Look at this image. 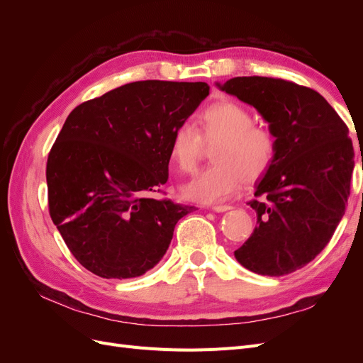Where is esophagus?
Returning <instances> with one entry per match:
<instances>
[{"instance_id":"obj_1","label":"esophagus","mask_w":363,"mask_h":363,"mask_svg":"<svg viewBox=\"0 0 363 363\" xmlns=\"http://www.w3.org/2000/svg\"><path fill=\"white\" fill-rule=\"evenodd\" d=\"M232 206H227V204H219V206H212V211L213 212H218V213H223V212H227V211H232Z\"/></svg>"}]
</instances>
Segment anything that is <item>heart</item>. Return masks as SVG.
<instances>
[{
    "mask_svg": "<svg viewBox=\"0 0 363 363\" xmlns=\"http://www.w3.org/2000/svg\"><path fill=\"white\" fill-rule=\"evenodd\" d=\"M199 128L183 123L172 131L169 157L182 172H194L203 157L204 143L219 144L212 152L211 167L183 186L186 200L204 204L221 203L236 195L245 180L256 182L276 162L277 138L257 127L248 108L235 101L208 106L199 118Z\"/></svg>",
    "mask_w": 363,
    "mask_h": 363,
    "instance_id": "heart-1",
    "label": "heart"
}]
</instances>
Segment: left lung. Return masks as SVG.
<instances>
[{
  "mask_svg": "<svg viewBox=\"0 0 363 363\" xmlns=\"http://www.w3.org/2000/svg\"><path fill=\"white\" fill-rule=\"evenodd\" d=\"M219 89L252 106L277 138V156L248 204L257 227L235 257L260 276L306 267L332 239L345 213L353 142L323 95L269 77H235Z\"/></svg>",
  "mask_w": 363,
  "mask_h": 363,
  "instance_id": "8db88e82",
  "label": "left lung"
}]
</instances>
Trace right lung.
<instances>
[{"instance_id": "right-lung-1", "label": "right lung", "mask_w": 363, "mask_h": 363, "mask_svg": "<svg viewBox=\"0 0 363 363\" xmlns=\"http://www.w3.org/2000/svg\"><path fill=\"white\" fill-rule=\"evenodd\" d=\"M207 95L203 82H135L65 121L47 162L50 215L95 276L133 279L155 268L195 208L152 194L168 182L172 131Z\"/></svg>"}]
</instances>
